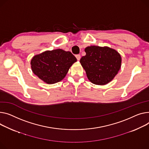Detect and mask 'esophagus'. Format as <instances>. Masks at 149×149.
Returning <instances> with one entry per match:
<instances>
[{"instance_id":"1","label":"esophagus","mask_w":149,"mask_h":149,"mask_svg":"<svg viewBox=\"0 0 149 149\" xmlns=\"http://www.w3.org/2000/svg\"><path fill=\"white\" fill-rule=\"evenodd\" d=\"M75 57L77 58V59L78 61H80V58H81V56L80 54H77L75 55Z\"/></svg>"}]
</instances>
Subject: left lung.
<instances>
[{
  "mask_svg": "<svg viewBox=\"0 0 149 149\" xmlns=\"http://www.w3.org/2000/svg\"><path fill=\"white\" fill-rule=\"evenodd\" d=\"M86 56L80 59L88 79L92 83L104 85L110 82L121 66V56L107 47L91 46L85 48Z\"/></svg>",
  "mask_w": 149,
  "mask_h": 149,
  "instance_id": "8db88e82",
  "label": "left lung"
}]
</instances>
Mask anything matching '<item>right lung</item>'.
<instances>
[{
  "label": "right lung",
  "mask_w": 149,
  "mask_h": 149,
  "mask_svg": "<svg viewBox=\"0 0 149 149\" xmlns=\"http://www.w3.org/2000/svg\"><path fill=\"white\" fill-rule=\"evenodd\" d=\"M75 62L76 57L70 52L57 49L35 56L31 64L33 72L41 80L54 84L63 80Z\"/></svg>",
  "instance_id": "obj_1"
}]
</instances>
